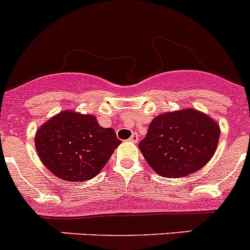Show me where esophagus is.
I'll list each match as a JSON object with an SVG mask.
<instances>
[{"label": "esophagus", "mask_w": 250, "mask_h": 250, "mask_svg": "<svg viewBox=\"0 0 250 250\" xmlns=\"http://www.w3.org/2000/svg\"><path fill=\"white\" fill-rule=\"evenodd\" d=\"M138 139H139V135H138V133H132V135H130V138H129V142H132V143H137L138 142Z\"/></svg>", "instance_id": "obj_1"}]
</instances>
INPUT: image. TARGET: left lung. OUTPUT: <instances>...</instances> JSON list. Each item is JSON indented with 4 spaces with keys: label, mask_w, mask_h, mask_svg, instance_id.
I'll return each mask as SVG.
<instances>
[{
    "label": "left lung",
    "mask_w": 250,
    "mask_h": 250,
    "mask_svg": "<svg viewBox=\"0 0 250 250\" xmlns=\"http://www.w3.org/2000/svg\"><path fill=\"white\" fill-rule=\"evenodd\" d=\"M220 133L219 123L207 113L184 108L156 116L138 147L157 174L181 178L211 160Z\"/></svg>",
    "instance_id": "obj_1"
}]
</instances>
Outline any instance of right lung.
Here are the masks:
<instances>
[{
	"mask_svg": "<svg viewBox=\"0 0 250 250\" xmlns=\"http://www.w3.org/2000/svg\"><path fill=\"white\" fill-rule=\"evenodd\" d=\"M121 144L112 128L95 116L66 110L46 121L35 134V147L43 166L64 181L94 178Z\"/></svg>",
	"mask_w": 250,
	"mask_h": 250,
	"instance_id": "1",
	"label": "right lung"
}]
</instances>
